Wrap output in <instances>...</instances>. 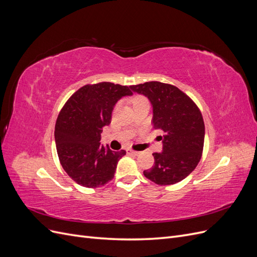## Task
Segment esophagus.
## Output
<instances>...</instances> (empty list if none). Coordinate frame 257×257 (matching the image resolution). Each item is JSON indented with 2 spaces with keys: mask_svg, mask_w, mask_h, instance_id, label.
<instances>
[{
  "mask_svg": "<svg viewBox=\"0 0 257 257\" xmlns=\"http://www.w3.org/2000/svg\"><path fill=\"white\" fill-rule=\"evenodd\" d=\"M126 152H127L128 154H133V155H138V154H139L138 151H134V150H132V149H127Z\"/></svg>",
  "mask_w": 257,
  "mask_h": 257,
  "instance_id": "34e87169",
  "label": "esophagus"
}]
</instances>
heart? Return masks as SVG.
Returning a JSON list of instances; mask_svg holds the SVG:
<instances>
[{"label":"heart","mask_w":257,"mask_h":257,"mask_svg":"<svg viewBox=\"0 0 257 257\" xmlns=\"http://www.w3.org/2000/svg\"><path fill=\"white\" fill-rule=\"evenodd\" d=\"M144 100H147L144 96L137 95V96H135V97L133 98V104H134V105H136V104H138V103H142V102H144Z\"/></svg>","instance_id":"obj_1"}]
</instances>
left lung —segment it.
I'll return each mask as SVG.
<instances>
[{"label":"left lung","mask_w":257,"mask_h":257,"mask_svg":"<svg viewBox=\"0 0 257 257\" xmlns=\"http://www.w3.org/2000/svg\"><path fill=\"white\" fill-rule=\"evenodd\" d=\"M131 89L149 98L153 127L164 132L160 136L163 151L153 153L154 165L145 170V177L160 185L180 182L195 169L203 153L205 124L199 108L169 83L149 81L131 85Z\"/></svg>","instance_id":"1"}]
</instances>
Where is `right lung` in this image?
Here are the masks:
<instances>
[{"instance_id":"add662e5","label":"right lung","mask_w":257,"mask_h":257,"mask_svg":"<svg viewBox=\"0 0 257 257\" xmlns=\"http://www.w3.org/2000/svg\"><path fill=\"white\" fill-rule=\"evenodd\" d=\"M132 94L127 85L85 84L61 109L54 128L57 152L62 167L76 183L98 188L112 180L118 161L126 152L100 145V134L111 122L115 103Z\"/></svg>"}]
</instances>
